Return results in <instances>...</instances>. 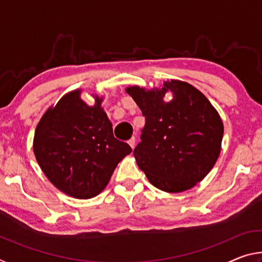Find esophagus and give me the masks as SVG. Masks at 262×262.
Wrapping results in <instances>:
<instances>
[{
  "mask_svg": "<svg viewBox=\"0 0 262 262\" xmlns=\"http://www.w3.org/2000/svg\"><path fill=\"white\" fill-rule=\"evenodd\" d=\"M128 144H129L132 148H134V147H135V137H134V136H133L132 139L128 140Z\"/></svg>",
  "mask_w": 262,
  "mask_h": 262,
  "instance_id": "esophagus-1",
  "label": "esophagus"
}]
</instances>
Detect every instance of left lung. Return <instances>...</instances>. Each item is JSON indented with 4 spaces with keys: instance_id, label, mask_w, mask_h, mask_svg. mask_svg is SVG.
<instances>
[{
    "instance_id": "obj_1",
    "label": "left lung",
    "mask_w": 262,
    "mask_h": 262,
    "mask_svg": "<svg viewBox=\"0 0 262 262\" xmlns=\"http://www.w3.org/2000/svg\"><path fill=\"white\" fill-rule=\"evenodd\" d=\"M168 91L174 99L166 103L163 96ZM126 92L145 118L134 156L150 183L167 193L184 192L200 183L220 156L224 132L206 96L178 79L152 90L129 86Z\"/></svg>"
}]
</instances>
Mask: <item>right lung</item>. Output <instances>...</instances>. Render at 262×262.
Returning a JSON list of instances; mask_svg holds the SVG:
<instances>
[{
	"label": "right lung",
	"instance_id": "add662e5",
	"mask_svg": "<svg viewBox=\"0 0 262 262\" xmlns=\"http://www.w3.org/2000/svg\"><path fill=\"white\" fill-rule=\"evenodd\" d=\"M81 99V90L64 95L48 108L35 128L33 151L48 180L76 199L103 192L118 163L132 148L113 135L112 123L101 108Z\"/></svg>",
	"mask_w": 262,
	"mask_h": 262
}]
</instances>
